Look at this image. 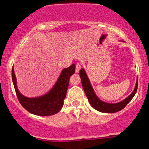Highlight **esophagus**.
<instances>
[{"label": "esophagus", "instance_id": "esophagus-1", "mask_svg": "<svg viewBox=\"0 0 149 149\" xmlns=\"http://www.w3.org/2000/svg\"><path fill=\"white\" fill-rule=\"evenodd\" d=\"M81 64H79V63H77L76 64V73H78L80 71V69H81Z\"/></svg>", "mask_w": 149, "mask_h": 149}]
</instances>
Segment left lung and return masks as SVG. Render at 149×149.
<instances>
[{
  "label": "left lung",
  "mask_w": 149,
  "mask_h": 149,
  "mask_svg": "<svg viewBox=\"0 0 149 149\" xmlns=\"http://www.w3.org/2000/svg\"><path fill=\"white\" fill-rule=\"evenodd\" d=\"M80 77L81 79L82 85H83V88L84 90L85 95L88 97L89 102H90V105L95 109L98 111L102 113H116L120 111L125 107V106L129 103L132 100V99L134 97L136 94V90L138 88V80H136V85H135L134 89L133 92H132L130 95L127 97H126L124 100L121 101L118 103L115 104H110L107 103V102H103L99 99V97L97 96L94 91L93 88H92L91 83H90L89 78L87 76V73L85 71L84 69H81L80 71Z\"/></svg>",
  "instance_id": "obj_1"
}]
</instances>
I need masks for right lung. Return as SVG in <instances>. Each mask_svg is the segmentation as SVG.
Segmentation results:
<instances>
[{"label": "right lung", "instance_id": "1", "mask_svg": "<svg viewBox=\"0 0 149 149\" xmlns=\"http://www.w3.org/2000/svg\"><path fill=\"white\" fill-rule=\"evenodd\" d=\"M76 70V65L73 64L69 67L61 71L60 76L48 92L40 97H27L19 91L17 85V79L14 68L12 69V79L15 92L20 104L26 110L31 113L39 116H48L54 115L61 110L64 105L69 87V78Z\"/></svg>", "mask_w": 149, "mask_h": 149}]
</instances>
